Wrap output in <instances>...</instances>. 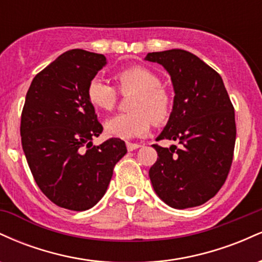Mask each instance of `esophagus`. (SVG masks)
Returning a JSON list of instances; mask_svg holds the SVG:
<instances>
[{"mask_svg":"<svg viewBox=\"0 0 262 262\" xmlns=\"http://www.w3.org/2000/svg\"><path fill=\"white\" fill-rule=\"evenodd\" d=\"M140 144H135V143H127V149L128 151H133L135 149H139L140 148Z\"/></svg>","mask_w":262,"mask_h":262,"instance_id":"34e87169","label":"esophagus"}]
</instances>
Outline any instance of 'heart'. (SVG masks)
Instances as JSON below:
<instances>
[{"instance_id":"b5f03b06","label":"heart","mask_w":262,"mask_h":262,"mask_svg":"<svg viewBox=\"0 0 262 262\" xmlns=\"http://www.w3.org/2000/svg\"><path fill=\"white\" fill-rule=\"evenodd\" d=\"M122 93L135 92L130 101L133 112L117 114L104 123V129L111 137L133 139L149 132L151 123L165 124L173 108L172 97L164 87L161 79L145 66H132L114 75ZM87 98L97 110L111 111L118 101L117 90L100 76H96L87 86Z\"/></svg>"}]
</instances>
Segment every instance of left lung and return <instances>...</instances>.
Instances as JSON below:
<instances>
[{
    "label": "left lung",
    "instance_id": "left-lung-1",
    "mask_svg": "<svg viewBox=\"0 0 262 262\" xmlns=\"http://www.w3.org/2000/svg\"><path fill=\"white\" fill-rule=\"evenodd\" d=\"M172 81L171 117L156 140H176L170 148L154 144L158 160L149 170L155 193L167 206L191 208L214 197L227 180L235 145L234 107L221 75L182 49L149 53Z\"/></svg>",
    "mask_w": 262,
    "mask_h": 262
}]
</instances>
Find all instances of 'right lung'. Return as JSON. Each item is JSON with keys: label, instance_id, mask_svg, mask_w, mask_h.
I'll use <instances>...</instances> for the list:
<instances>
[{"label": "right lung", "instance_id": "obj_1", "mask_svg": "<svg viewBox=\"0 0 262 262\" xmlns=\"http://www.w3.org/2000/svg\"><path fill=\"white\" fill-rule=\"evenodd\" d=\"M106 64L102 54L69 50L41 70L27 92L20 118L23 151L39 188L62 208H92L127 152L117 138L92 144L103 128L87 86Z\"/></svg>", "mask_w": 262, "mask_h": 262}]
</instances>
